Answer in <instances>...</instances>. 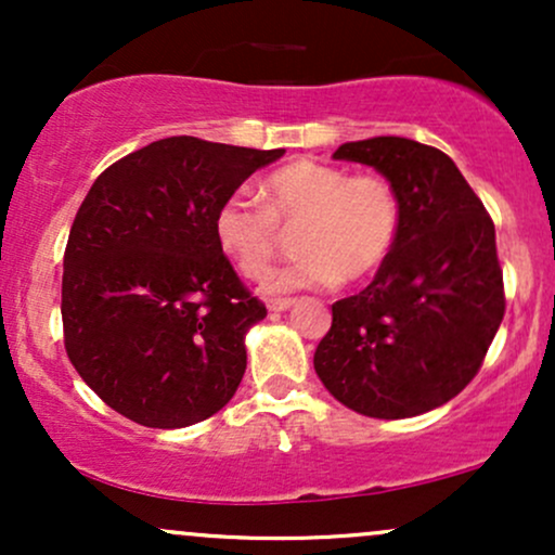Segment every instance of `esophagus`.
<instances>
[{
    "label": "esophagus",
    "mask_w": 555,
    "mask_h": 555,
    "mask_svg": "<svg viewBox=\"0 0 555 555\" xmlns=\"http://www.w3.org/2000/svg\"><path fill=\"white\" fill-rule=\"evenodd\" d=\"M292 305H295V299H292V297H273V299H269V310H271V313H282V310H289Z\"/></svg>",
    "instance_id": "obj_1"
}]
</instances>
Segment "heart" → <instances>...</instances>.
<instances>
[{
    "label": "heart",
    "instance_id": "1",
    "mask_svg": "<svg viewBox=\"0 0 555 555\" xmlns=\"http://www.w3.org/2000/svg\"><path fill=\"white\" fill-rule=\"evenodd\" d=\"M260 201L224 197L214 214V237L242 276L260 279L279 247V227H299L295 247L302 256L271 273L269 292L362 282L384 266L399 234L397 190L380 175L295 158L266 177Z\"/></svg>",
    "mask_w": 555,
    "mask_h": 555
}]
</instances>
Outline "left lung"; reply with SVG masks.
Wrapping results in <instances>:
<instances>
[{"label":"left lung","mask_w":555,"mask_h":555,"mask_svg":"<svg viewBox=\"0 0 555 555\" xmlns=\"http://www.w3.org/2000/svg\"><path fill=\"white\" fill-rule=\"evenodd\" d=\"M334 158L380 171L401 221L373 282L331 305L315 373L360 415H423L475 378L506 313L493 219L433 145L380 135L344 143Z\"/></svg>","instance_id":"left-lung-1"}]
</instances>
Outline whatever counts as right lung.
<instances>
[{"mask_svg": "<svg viewBox=\"0 0 555 555\" xmlns=\"http://www.w3.org/2000/svg\"><path fill=\"white\" fill-rule=\"evenodd\" d=\"M284 156L177 135L99 175L75 214L62 273L67 358L114 412L145 428L216 415L263 321L219 250L214 214L253 171Z\"/></svg>", "mask_w": 555, "mask_h": 555, "instance_id": "1", "label": "right lung"}]
</instances>
